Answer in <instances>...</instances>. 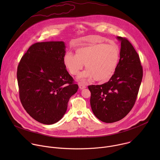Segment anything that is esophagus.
Instances as JSON below:
<instances>
[{"label": "esophagus", "mask_w": 160, "mask_h": 160, "mask_svg": "<svg viewBox=\"0 0 160 160\" xmlns=\"http://www.w3.org/2000/svg\"><path fill=\"white\" fill-rule=\"evenodd\" d=\"M78 86H79L80 89H81V90H82V89H83V88H85L87 87L86 85L83 84V83H79V84H78Z\"/></svg>", "instance_id": "1"}]
</instances>
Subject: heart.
Masks as SVG:
<instances>
[{"label": "heart", "instance_id": "b5f03b06", "mask_svg": "<svg viewBox=\"0 0 160 160\" xmlns=\"http://www.w3.org/2000/svg\"><path fill=\"white\" fill-rule=\"evenodd\" d=\"M120 49L117 44L96 43L77 49L75 55L68 52L63 58L64 66L72 75H77L85 64L87 70L77 77L85 83L94 78L98 82L108 81L115 73L119 62Z\"/></svg>", "mask_w": 160, "mask_h": 160}]
</instances>
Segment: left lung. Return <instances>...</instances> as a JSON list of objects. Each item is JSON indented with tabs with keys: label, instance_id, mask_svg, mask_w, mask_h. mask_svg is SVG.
Returning <instances> with one entry per match:
<instances>
[{
	"label": "left lung",
	"instance_id": "obj_1",
	"mask_svg": "<svg viewBox=\"0 0 160 160\" xmlns=\"http://www.w3.org/2000/svg\"><path fill=\"white\" fill-rule=\"evenodd\" d=\"M121 42L120 60L109 80L102 85H89L91 108L105 123L123 118L132 109L142 82L143 71L139 56L131 43L117 37Z\"/></svg>",
	"mask_w": 160,
	"mask_h": 160
}]
</instances>
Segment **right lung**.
<instances>
[{
    "label": "right lung",
    "instance_id": "obj_1",
    "mask_svg": "<svg viewBox=\"0 0 160 160\" xmlns=\"http://www.w3.org/2000/svg\"><path fill=\"white\" fill-rule=\"evenodd\" d=\"M65 48L62 41L34 43L18 66L21 102L30 117L43 124L59 121L78 88L64 66Z\"/></svg>",
    "mask_w": 160,
    "mask_h": 160
}]
</instances>
